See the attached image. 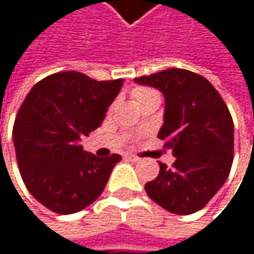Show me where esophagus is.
Masks as SVG:
<instances>
[{
    "mask_svg": "<svg viewBox=\"0 0 254 254\" xmlns=\"http://www.w3.org/2000/svg\"><path fill=\"white\" fill-rule=\"evenodd\" d=\"M127 160H130V162H138V160H139V157H136V156H133V154H127Z\"/></svg>",
    "mask_w": 254,
    "mask_h": 254,
    "instance_id": "esophagus-1",
    "label": "esophagus"
}]
</instances>
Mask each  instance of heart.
<instances>
[{"mask_svg":"<svg viewBox=\"0 0 254 254\" xmlns=\"http://www.w3.org/2000/svg\"><path fill=\"white\" fill-rule=\"evenodd\" d=\"M156 95H159V94H157L154 89H150V88L138 86V88L132 89V97L135 98V101H136L138 104H141L142 101H145V100H148V98H151V97H156Z\"/></svg>","mask_w":254,"mask_h":254,"instance_id":"1","label":"heart"}]
</instances>
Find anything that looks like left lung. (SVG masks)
Segmentation results:
<instances>
[{
    "instance_id": "1",
    "label": "left lung",
    "mask_w": 254,
    "mask_h": 254,
    "mask_svg": "<svg viewBox=\"0 0 254 254\" xmlns=\"http://www.w3.org/2000/svg\"><path fill=\"white\" fill-rule=\"evenodd\" d=\"M135 82L165 95L157 136L177 157L172 168L159 163L160 172L145 184V191L168 212L191 215L209 203L229 175L234 124L228 107L206 77L185 69H168Z\"/></svg>"
}]
</instances>
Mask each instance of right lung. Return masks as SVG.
I'll use <instances>...</instances> for the list:
<instances>
[{
    "mask_svg": "<svg viewBox=\"0 0 254 254\" xmlns=\"http://www.w3.org/2000/svg\"><path fill=\"white\" fill-rule=\"evenodd\" d=\"M122 83L62 72L29 91L13 127L16 157L26 188L51 212L70 215L94 203L122 160L97 157L79 144L101 125Z\"/></svg>",
    "mask_w": 254,
    "mask_h": 254,
    "instance_id": "obj_1",
    "label": "right lung"
}]
</instances>
